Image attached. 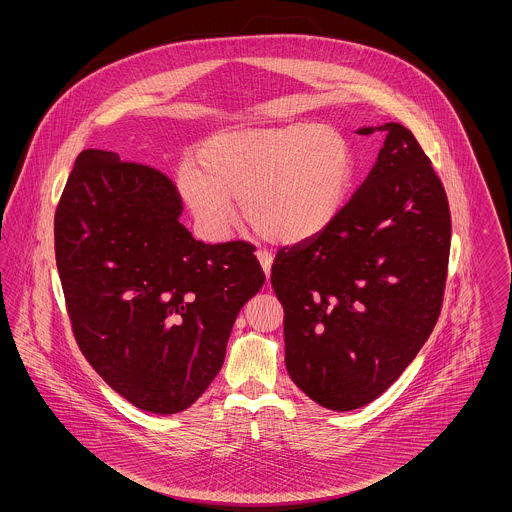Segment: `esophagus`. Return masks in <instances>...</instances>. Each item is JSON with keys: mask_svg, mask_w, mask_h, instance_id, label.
I'll use <instances>...</instances> for the list:
<instances>
[{"mask_svg": "<svg viewBox=\"0 0 512 512\" xmlns=\"http://www.w3.org/2000/svg\"><path fill=\"white\" fill-rule=\"evenodd\" d=\"M255 255H257V259H259V263H261V268L265 270V276H267L268 282V278H270V265H272V255H270L268 251H263V249H259Z\"/></svg>", "mask_w": 512, "mask_h": 512, "instance_id": "34e87169", "label": "esophagus"}]
</instances>
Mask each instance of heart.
Segmentation results:
<instances>
[{
	"instance_id": "1",
	"label": "heart",
	"mask_w": 512,
	"mask_h": 512,
	"mask_svg": "<svg viewBox=\"0 0 512 512\" xmlns=\"http://www.w3.org/2000/svg\"><path fill=\"white\" fill-rule=\"evenodd\" d=\"M357 174L355 151L332 124L238 130L211 138L197 167L182 165L176 190L195 224L215 240L232 234L238 203L274 244H303L340 217Z\"/></svg>"
}]
</instances>
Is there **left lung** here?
I'll return each mask as SVG.
<instances>
[{"mask_svg":"<svg viewBox=\"0 0 512 512\" xmlns=\"http://www.w3.org/2000/svg\"><path fill=\"white\" fill-rule=\"evenodd\" d=\"M384 146L336 222L282 247L270 284L284 307L293 384L330 411L378 399L438 322L451 247L447 195L403 124L365 126Z\"/></svg>","mask_w":512,"mask_h":512,"instance_id":"1","label":"left lung"}]
</instances>
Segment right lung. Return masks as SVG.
<instances>
[{
	"instance_id": "add662e5",
	"label": "right lung",
	"mask_w": 512,
	"mask_h": 512,
	"mask_svg": "<svg viewBox=\"0 0 512 512\" xmlns=\"http://www.w3.org/2000/svg\"><path fill=\"white\" fill-rule=\"evenodd\" d=\"M155 169L86 149L55 213L74 338L99 376L151 414L188 409L219 374L232 326L265 284L253 245L203 244Z\"/></svg>"
}]
</instances>
